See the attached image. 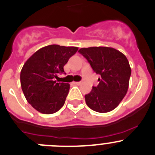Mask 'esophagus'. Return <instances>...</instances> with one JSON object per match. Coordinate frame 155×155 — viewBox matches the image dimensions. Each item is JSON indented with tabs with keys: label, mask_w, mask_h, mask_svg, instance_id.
I'll return each instance as SVG.
<instances>
[{
	"label": "esophagus",
	"mask_w": 155,
	"mask_h": 155,
	"mask_svg": "<svg viewBox=\"0 0 155 155\" xmlns=\"http://www.w3.org/2000/svg\"><path fill=\"white\" fill-rule=\"evenodd\" d=\"M73 83L76 85H80L82 84V81H80V82H73Z\"/></svg>",
	"instance_id": "34e87169"
}]
</instances>
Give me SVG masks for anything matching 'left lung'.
Wrapping results in <instances>:
<instances>
[{"instance_id": "8db88e82", "label": "left lung", "mask_w": 155, "mask_h": 155, "mask_svg": "<svg viewBox=\"0 0 155 155\" xmlns=\"http://www.w3.org/2000/svg\"><path fill=\"white\" fill-rule=\"evenodd\" d=\"M79 53L86 58L96 74L97 86H92L85 95L86 105L95 112L105 113L115 109L126 95L131 67L126 56L112 47L81 48Z\"/></svg>"}]
</instances>
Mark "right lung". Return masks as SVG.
<instances>
[{
    "mask_svg": "<svg viewBox=\"0 0 155 155\" xmlns=\"http://www.w3.org/2000/svg\"><path fill=\"white\" fill-rule=\"evenodd\" d=\"M78 47L49 45L26 61L21 72V85L27 102L43 114H53L63 106L69 84L57 82L58 74Z\"/></svg>",
    "mask_w": 155,
    "mask_h": 155,
    "instance_id": "obj_1",
    "label": "right lung"
}]
</instances>
